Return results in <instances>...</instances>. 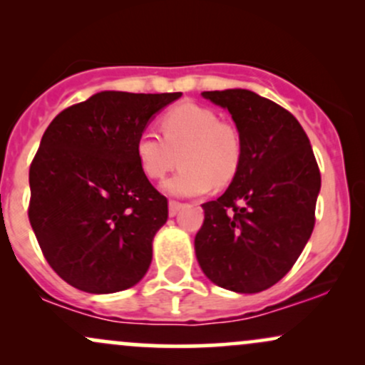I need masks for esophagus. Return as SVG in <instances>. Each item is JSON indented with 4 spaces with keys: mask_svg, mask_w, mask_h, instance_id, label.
I'll list each match as a JSON object with an SVG mask.
<instances>
[{
    "mask_svg": "<svg viewBox=\"0 0 365 365\" xmlns=\"http://www.w3.org/2000/svg\"><path fill=\"white\" fill-rule=\"evenodd\" d=\"M182 209V202H177V200H170V216H177V212Z\"/></svg>",
    "mask_w": 365,
    "mask_h": 365,
    "instance_id": "esophagus-1",
    "label": "esophagus"
}]
</instances>
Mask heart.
<instances>
[{"instance_id":"b5f03b06","label":"heart","mask_w":365,"mask_h":365,"mask_svg":"<svg viewBox=\"0 0 365 365\" xmlns=\"http://www.w3.org/2000/svg\"><path fill=\"white\" fill-rule=\"evenodd\" d=\"M163 137L142 130L135 140L140 170L150 180H159L177 166L182 168L163 183L171 195H202L225 187L235 178L242 163V137L237 127L221 121L211 108L197 103H180L163 115Z\"/></svg>"}]
</instances>
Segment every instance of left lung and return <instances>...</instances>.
Instances as JSON below:
<instances>
[{
  "label": "left lung",
  "instance_id": "obj_1",
  "mask_svg": "<svg viewBox=\"0 0 365 365\" xmlns=\"http://www.w3.org/2000/svg\"><path fill=\"white\" fill-rule=\"evenodd\" d=\"M202 96L230 111L244 153L225 194L202 204L197 261L226 290H267L292 269L311 238L319 166L302 125L279 104L247 89Z\"/></svg>",
  "mask_w": 365,
  "mask_h": 365
}]
</instances>
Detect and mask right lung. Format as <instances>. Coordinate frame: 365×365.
<instances>
[{"label": "right lung", "instance_id": "1", "mask_svg": "<svg viewBox=\"0 0 365 365\" xmlns=\"http://www.w3.org/2000/svg\"><path fill=\"white\" fill-rule=\"evenodd\" d=\"M180 96L103 91L46 128L29 170V221L54 273L78 290L121 292L148 273L168 200L140 170L135 140Z\"/></svg>", "mask_w": 365, "mask_h": 365}]
</instances>
